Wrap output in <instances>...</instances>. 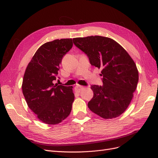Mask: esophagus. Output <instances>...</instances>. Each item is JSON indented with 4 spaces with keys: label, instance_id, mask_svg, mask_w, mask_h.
I'll return each mask as SVG.
<instances>
[{
    "label": "esophagus",
    "instance_id": "1",
    "mask_svg": "<svg viewBox=\"0 0 158 158\" xmlns=\"http://www.w3.org/2000/svg\"><path fill=\"white\" fill-rule=\"evenodd\" d=\"M83 88H84L83 86L80 85H77L75 86L74 89H75L76 92H77V93H80V92L81 91V89H82Z\"/></svg>",
    "mask_w": 158,
    "mask_h": 158
}]
</instances>
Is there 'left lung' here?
I'll return each instance as SVG.
<instances>
[{
  "label": "left lung",
  "instance_id": "obj_1",
  "mask_svg": "<svg viewBox=\"0 0 158 158\" xmlns=\"http://www.w3.org/2000/svg\"><path fill=\"white\" fill-rule=\"evenodd\" d=\"M75 46L89 57L91 65L101 69L103 85H94V97L88 106L104 119L115 118L131 102L139 81V71L126 50L110 38L90 36L73 39Z\"/></svg>",
  "mask_w": 158,
  "mask_h": 158
}]
</instances>
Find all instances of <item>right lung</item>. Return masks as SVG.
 I'll return each mask as SVG.
<instances>
[{"instance_id":"1","label":"right lung","mask_w":158,"mask_h":158,"mask_svg":"<svg viewBox=\"0 0 158 158\" xmlns=\"http://www.w3.org/2000/svg\"><path fill=\"white\" fill-rule=\"evenodd\" d=\"M73 46L72 39L45 43L38 49L25 71L21 88L27 104L44 123L58 124L71 112L73 87L57 85L53 81L63 56Z\"/></svg>"}]
</instances>
